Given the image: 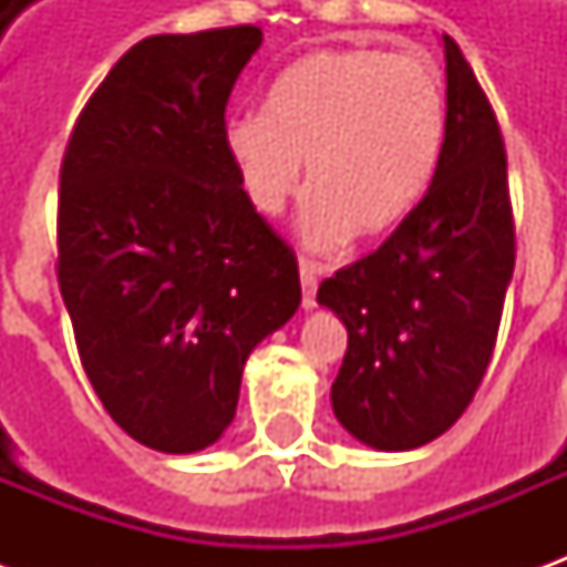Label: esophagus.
<instances>
[{
  "instance_id": "34e87169",
  "label": "esophagus",
  "mask_w": 567,
  "mask_h": 567,
  "mask_svg": "<svg viewBox=\"0 0 567 567\" xmlns=\"http://www.w3.org/2000/svg\"><path fill=\"white\" fill-rule=\"evenodd\" d=\"M328 270L319 260L300 258V285H303V309L316 307V291H319V276Z\"/></svg>"
}]
</instances>
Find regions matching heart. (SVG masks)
I'll return each mask as SVG.
<instances>
[{"label":"heart","mask_w":567,"mask_h":567,"mask_svg":"<svg viewBox=\"0 0 567 567\" xmlns=\"http://www.w3.org/2000/svg\"><path fill=\"white\" fill-rule=\"evenodd\" d=\"M224 151L248 206L276 218L312 190L300 236L337 248L382 236L416 212L446 145V96L425 56L319 51L276 75L264 115L224 121Z\"/></svg>","instance_id":"heart-1"}]
</instances>
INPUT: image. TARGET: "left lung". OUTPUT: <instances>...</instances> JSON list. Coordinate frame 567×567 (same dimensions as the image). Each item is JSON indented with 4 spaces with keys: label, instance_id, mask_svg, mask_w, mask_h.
<instances>
[{
    "label": "left lung",
    "instance_id": "left-lung-1",
    "mask_svg": "<svg viewBox=\"0 0 567 567\" xmlns=\"http://www.w3.org/2000/svg\"><path fill=\"white\" fill-rule=\"evenodd\" d=\"M446 51V145L416 212L319 288L349 331L331 385L340 425L382 452L425 446L483 382L516 260L498 117L462 48Z\"/></svg>",
    "mask_w": 567,
    "mask_h": 567
}]
</instances>
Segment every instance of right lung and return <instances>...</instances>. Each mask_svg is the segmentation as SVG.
<instances>
[{
    "label": "right lung",
    "mask_w": 567,
    "mask_h": 567,
    "mask_svg": "<svg viewBox=\"0 0 567 567\" xmlns=\"http://www.w3.org/2000/svg\"><path fill=\"white\" fill-rule=\"evenodd\" d=\"M258 27L151 35L96 87L60 166L56 279L105 413L169 455L236 416L251 349L300 307L291 246L248 206L224 112Z\"/></svg>",
    "instance_id": "1"
}]
</instances>
